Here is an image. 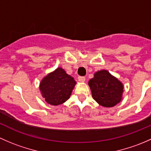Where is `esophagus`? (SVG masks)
Wrapping results in <instances>:
<instances>
[{"label":"esophagus","mask_w":151,"mask_h":151,"mask_svg":"<svg viewBox=\"0 0 151 151\" xmlns=\"http://www.w3.org/2000/svg\"><path fill=\"white\" fill-rule=\"evenodd\" d=\"M78 80L80 82V83H84L85 81V77H79Z\"/></svg>","instance_id":"obj_1"}]
</instances>
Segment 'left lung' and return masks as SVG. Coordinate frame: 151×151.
<instances>
[{
	"instance_id": "1",
	"label": "left lung",
	"mask_w": 151,
	"mask_h": 151,
	"mask_svg": "<svg viewBox=\"0 0 151 151\" xmlns=\"http://www.w3.org/2000/svg\"><path fill=\"white\" fill-rule=\"evenodd\" d=\"M93 99L105 107H112L121 101L123 85L116 77L106 70H101L94 74L93 78L88 82Z\"/></svg>"
}]
</instances>
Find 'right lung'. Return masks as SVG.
Instances as JSON below:
<instances>
[{
	"label": "right lung",
	"mask_w": 151,
	"mask_h": 151,
	"mask_svg": "<svg viewBox=\"0 0 151 151\" xmlns=\"http://www.w3.org/2000/svg\"><path fill=\"white\" fill-rule=\"evenodd\" d=\"M71 76L59 67L44 77L39 85L41 93L48 104L57 106L70 98L76 85Z\"/></svg>",
	"instance_id": "add662e5"
}]
</instances>
